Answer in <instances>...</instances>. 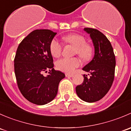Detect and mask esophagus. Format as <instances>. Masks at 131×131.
<instances>
[{
  "label": "esophagus",
  "instance_id": "34e87169",
  "mask_svg": "<svg viewBox=\"0 0 131 131\" xmlns=\"http://www.w3.org/2000/svg\"><path fill=\"white\" fill-rule=\"evenodd\" d=\"M66 77H72L74 76L73 74H69V73H65Z\"/></svg>",
  "mask_w": 131,
  "mask_h": 131
}]
</instances>
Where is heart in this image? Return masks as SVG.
<instances>
[{"instance_id":"b5f03b06","label":"heart","mask_w":131,"mask_h":131,"mask_svg":"<svg viewBox=\"0 0 131 131\" xmlns=\"http://www.w3.org/2000/svg\"><path fill=\"white\" fill-rule=\"evenodd\" d=\"M63 40L75 47V53L84 59H89L92 55L93 49L89 43H85L82 35L78 34H71L65 35ZM50 52L52 56L58 58L61 54L63 45L57 39H53L50 43ZM81 64V61L78 58H63L56 61V67L59 70L66 73H73Z\"/></svg>"}]
</instances>
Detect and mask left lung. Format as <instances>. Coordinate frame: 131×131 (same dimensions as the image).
<instances>
[{
  "instance_id": "obj_1",
  "label": "left lung",
  "mask_w": 131,
  "mask_h": 131,
  "mask_svg": "<svg viewBox=\"0 0 131 131\" xmlns=\"http://www.w3.org/2000/svg\"><path fill=\"white\" fill-rule=\"evenodd\" d=\"M90 34L95 49L93 59L82 70L91 73L84 75V82L76 87V92L83 101L93 103L102 99L113 84L115 56L109 40L103 33L92 28H84Z\"/></svg>"
}]
</instances>
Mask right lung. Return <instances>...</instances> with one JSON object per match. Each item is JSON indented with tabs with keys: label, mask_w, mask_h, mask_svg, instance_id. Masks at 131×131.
<instances>
[{
	"label": "right lung",
	"mask_w": 131,
	"mask_h": 131,
	"mask_svg": "<svg viewBox=\"0 0 131 131\" xmlns=\"http://www.w3.org/2000/svg\"><path fill=\"white\" fill-rule=\"evenodd\" d=\"M57 33L49 30H35L21 42L14 58V73L21 93L32 103L43 105L57 94L59 82L65 77L53 68L50 43ZM50 70L44 77L43 71Z\"/></svg>",
	"instance_id": "obj_1"
}]
</instances>
